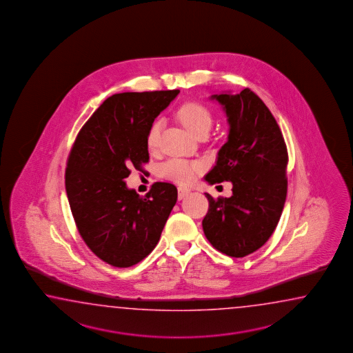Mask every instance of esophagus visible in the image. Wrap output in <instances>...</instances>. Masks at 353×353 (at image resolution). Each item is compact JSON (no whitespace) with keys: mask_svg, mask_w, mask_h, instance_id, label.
I'll use <instances>...</instances> for the list:
<instances>
[{"mask_svg":"<svg viewBox=\"0 0 353 353\" xmlns=\"http://www.w3.org/2000/svg\"><path fill=\"white\" fill-rule=\"evenodd\" d=\"M189 193H190V189L184 187L178 188V198H179V199H183V198L187 196Z\"/></svg>","mask_w":353,"mask_h":353,"instance_id":"34e87169","label":"esophagus"}]
</instances>
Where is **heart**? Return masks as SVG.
I'll return each mask as SVG.
<instances>
[{
  "mask_svg": "<svg viewBox=\"0 0 353 353\" xmlns=\"http://www.w3.org/2000/svg\"><path fill=\"white\" fill-rule=\"evenodd\" d=\"M178 117L184 123V126L194 136H198L202 132H208L213 123L210 110L195 102H188L180 105L178 110ZM160 131H161V121H154L146 135V145L150 150H155L158 148ZM202 169V163L199 161L172 158L166 160L165 163L160 166V174L168 179L178 181L181 184H188L194 180L195 174L199 173Z\"/></svg>",
  "mask_w": 353,
  "mask_h": 353,
  "instance_id": "b5f03b06",
  "label": "heart"
}]
</instances>
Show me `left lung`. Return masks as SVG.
I'll return each mask as SVG.
<instances>
[{
    "mask_svg": "<svg viewBox=\"0 0 353 353\" xmlns=\"http://www.w3.org/2000/svg\"><path fill=\"white\" fill-rule=\"evenodd\" d=\"M227 116L230 134L217 163L204 179L232 183L230 198L205 193L210 208L203 231L212 246L245 257L263 246L275 231L285 204L288 150L278 122L248 88L239 94H213Z\"/></svg>",
    "mask_w": 353,
    "mask_h": 353,
    "instance_id": "8db88e82",
    "label": "left lung"
}]
</instances>
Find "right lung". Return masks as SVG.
Returning <instances> with one entry per match:
<instances>
[{"label":"right lung","mask_w":353,"mask_h":353,"mask_svg":"<svg viewBox=\"0 0 353 353\" xmlns=\"http://www.w3.org/2000/svg\"><path fill=\"white\" fill-rule=\"evenodd\" d=\"M179 90L125 92L107 98L84 123L68 157L65 190L75 225L94 255L130 268L158 245L173 210L174 184L154 183L146 195L125 179L149 161L151 123Z\"/></svg>","instance_id":"obj_1"}]
</instances>
